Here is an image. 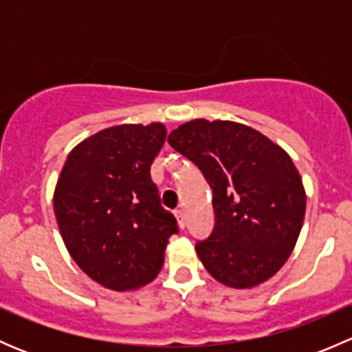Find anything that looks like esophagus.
Wrapping results in <instances>:
<instances>
[{"label":"esophagus","instance_id":"esophagus-1","mask_svg":"<svg viewBox=\"0 0 352 352\" xmlns=\"http://www.w3.org/2000/svg\"><path fill=\"white\" fill-rule=\"evenodd\" d=\"M175 218H177V223H179V226H180V228H186V216H184V211H180V209H179V211H177L175 212Z\"/></svg>","mask_w":352,"mask_h":352}]
</instances>
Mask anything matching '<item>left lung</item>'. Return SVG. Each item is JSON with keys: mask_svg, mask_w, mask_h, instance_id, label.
Wrapping results in <instances>:
<instances>
[{"mask_svg": "<svg viewBox=\"0 0 352 352\" xmlns=\"http://www.w3.org/2000/svg\"><path fill=\"white\" fill-rule=\"evenodd\" d=\"M168 143L196 163L212 189L214 230L196 245L206 271L235 289L271 279L289 258L307 209L291 156L233 120L192 119L173 129Z\"/></svg>", "mask_w": 352, "mask_h": 352, "instance_id": "8db88e82", "label": "left lung"}]
</instances>
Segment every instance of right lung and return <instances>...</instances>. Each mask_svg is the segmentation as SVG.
Returning <instances> with one entry per match:
<instances>
[{"label":"right lung","mask_w":352,"mask_h":352,"mask_svg":"<svg viewBox=\"0 0 352 352\" xmlns=\"http://www.w3.org/2000/svg\"><path fill=\"white\" fill-rule=\"evenodd\" d=\"M165 140L162 122L107 127L78 143L59 173L54 212L63 242L78 267L107 289L150 285L177 233L150 175Z\"/></svg>","instance_id":"right-lung-1"}]
</instances>
